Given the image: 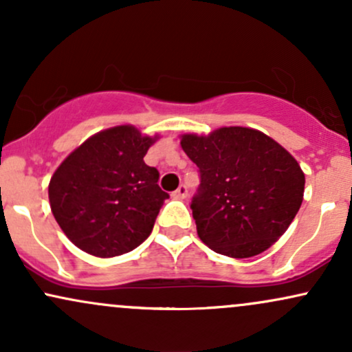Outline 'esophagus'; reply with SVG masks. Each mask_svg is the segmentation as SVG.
Here are the masks:
<instances>
[{
  "mask_svg": "<svg viewBox=\"0 0 352 352\" xmlns=\"http://www.w3.org/2000/svg\"><path fill=\"white\" fill-rule=\"evenodd\" d=\"M187 193H188V188H187V185H180V187L177 188L175 192H173V199L184 200L185 197H187Z\"/></svg>",
  "mask_w": 352,
  "mask_h": 352,
  "instance_id": "34e87169",
  "label": "esophagus"
}]
</instances>
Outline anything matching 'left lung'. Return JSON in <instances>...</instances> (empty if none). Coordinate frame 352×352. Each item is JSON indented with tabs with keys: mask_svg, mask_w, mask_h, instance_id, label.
I'll list each match as a JSON object with an SVG mask.
<instances>
[{
	"mask_svg": "<svg viewBox=\"0 0 352 352\" xmlns=\"http://www.w3.org/2000/svg\"><path fill=\"white\" fill-rule=\"evenodd\" d=\"M182 148L197 164L192 208L197 233L213 252L250 258L270 248L301 207L305 173L272 137L248 127L185 134Z\"/></svg>",
	"mask_w": 352,
	"mask_h": 352,
	"instance_id": "obj_1",
	"label": "left lung"
}]
</instances>
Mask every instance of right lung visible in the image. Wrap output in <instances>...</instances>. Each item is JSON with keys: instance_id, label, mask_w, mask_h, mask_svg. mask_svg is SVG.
<instances>
[{"instance_id": "add662e5", "label": "right lung", "mask_w": 352, "mask_h": 352, "mask_svg": "<svg viewBox=\"0 0 352 352\" xmlns=\"http://www.w3.org/2000/svg\"><path fill=\"white\" fill-rule=\"evenodd\" d=\"M155 137L119 125L89 137L50 182V204L60 230L99 258L137 248L151 235L168 193L144 157Z\"/></svg>"}]
</instances>
